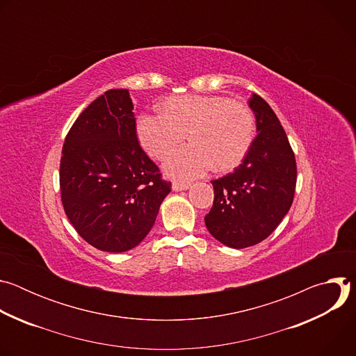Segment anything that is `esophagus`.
I'll list each match as a JSON object with an SVG mask.
<instances>
[{"label":"esophagus","instance_id":"obj_1","mask_svg":"<svg viewBox=\"0 0 356 356\" xmlns=\"http://www.w3.org/2000/svg\"><path fill=\"white\" fill-rule=\"evenodd\" d=\"M172 187H173V190H175V191H181V190H187V188L190 187V184H188V183H180V181H175Z\"/></svg>","mask_w":356,"mask_h":356}]
</instances>
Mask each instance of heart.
Returning a JSON list of instances; mask_svg holds the SVG:
<instances>
[{
	"instance_id": "obj_1",
	"label": "heart",
	"mask_w": 356,
	"mask_h": 356,
	"mask_svg": "<svg viewBox=\"0 0 356 356\" xmlns=\"http://www.w3.org/2000/svg\"><path fill=\"white\" fill-rule=\"evenodd\" d=\"M138 139L147 155L166 158L190 134L191 145L166 161L168 175L191 180L213 166L229 172L241 165L255 138V118L248 106L220 95H180L163 104V113L143 114Z\"/></svg>"
}]
</instances>
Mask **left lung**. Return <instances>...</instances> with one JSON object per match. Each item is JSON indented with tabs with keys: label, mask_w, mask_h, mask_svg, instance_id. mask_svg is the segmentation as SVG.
<instances>
[{
	"label": "left lung",
	"mask_w": 356,
	"mask_h": 356,
	"mask_svg": "<svg viewBox=\"0 0 356 356\" xmlns=\"http://www.w3.org/2000/svg\"><path fill=\"white\" fill-rule=\"evenodd\" d=\"M258 135L242 163L213 180L214 202L206 227L221 243L242 249L266 239L291 207L297 168L287 135L266 101L249 99Z\"/></svg>",
	"instance_id": "left-lung-1"
}]
</instances>
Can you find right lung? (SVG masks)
Segmentation results:
<instances>
[{"instance_id": "1", "label": "right lung", "mask_w": 356, "mask_h": 356, "mask_svg": "<svg viewBox=\"0 0 356 356\" xmlns=\"http://www.w3.org/2000/svg\"><path fill=\"white\" fill-rule=\"evenodd\" d=\"M140 147L129 91H106L70 128L60 159L65 213L79 235L104 252L139 245L170 193Z\"/></svg>"}]
</instances>
